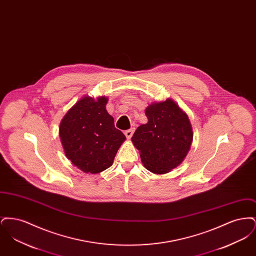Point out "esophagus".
I'll return each mask as SVG.
<instances>
[{"mask_svg": "<svg viewBox=\"0 0 256 256\" xmlns=\"http://www.w3.org/2000/svg\"><path fill=\"white\" fill-rule=\"evenodd\" d=\"M134 132V128H130V130H126L124 132V135L126 136V138L128 139H130L132 138V134Z\"/></svg>", "mask_w": 256, "mask_h": 256, "instance_id": "esophagus-1", "label": "esophagus"}]
</instances>
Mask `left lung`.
<instances>
[{
	"mask_svg": "<svg viewBox=\"0 0 256 256\" xmlns=\"http://www.w3.org/2000/svg\"><path fill=\"white\" fill-rule=\"evenodd\" d=\"M148 122L137 128L132 141L146 170L164 174L182 163L193 141L187 114L172 98L146 106Z\"/></svg>",
	"mask_w": 256,
	"mask_h": 256,
	"instance_id": "obj_1",
	"label": "left lung"
}]
</instances>
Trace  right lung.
I'll return each instance as SVG.
<instances>
[{
	"label": "right lung",
	"mask_w": 256,
	"mask_h": 256,
	"mask_svg": "<svg viewBox=\"0 0 256 256\" xmlns=\"http://www.w3.org/2000/svg\"><path fill=\"white\" fill-rule=\"evenodd\" d=\"M108 98H80L61 120L60 137L66 158L86 174H98L113 164L126 136L106 110Z\"/></svg>",
	"instance_id": "obj_1"
}]
</instances>
